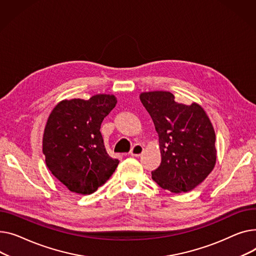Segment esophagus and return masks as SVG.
<instances>
[{
	"mask_svg": "<svg viewBox=\"0 0 256 256\" xmlns=\"http://www.w3.org/2000/svg\"><path fill=\"white\" fill-rule=\"evenodd\" d=\"M144 153V146L142 144H134L130 151V155L133 157H140Z\"/></svg>",
	"mask_w": 256,
	"mask_h": 256,
	"instance_id": "obj_1",
	"label": "esophagus"
}]
</instances>
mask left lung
Here are the masks:
<instances>
[{
    "mask_svg": "<svg viewBox=\"0 0 256 256\" xmlns=\"http://www.w3.org/2000/svg\"><path fill=\"white\" fill-rule=\"evenodd\" d=\"M159 136L160 166L152 178L172 193L188 192L202 183L217 160L216 134L200 104L178 103L166 91L140 95Z\"/></svg>",
    "mask_w": 256,
    "mask_h": 256,
    "instance_id": "left-lung-1",
    "label": "left lung"
}]
</instances>
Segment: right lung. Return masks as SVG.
<instances>
[{
  "mask_svg": "<svg viewBox=\"0 0 256 256\" xmlns=\"http://www.w3.org/2000/svg\"><path fill=\"white\" fill-rule=\"evenodd\" d=\"M114 95L60 101L48 118L42 152L50 172L71 192L92 194L116 170L118 160L105 148L101 123L116 106Z\"/></svg>",
  "mask_w": 256,
  "mask_h": 256,
  "instance_id": "add662e5",
  "label": "right lung"
}]
</instances>
